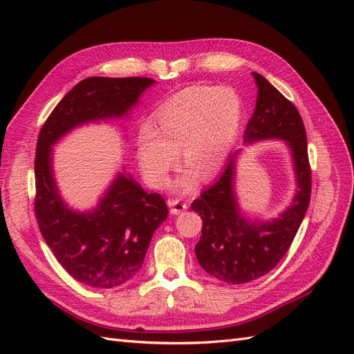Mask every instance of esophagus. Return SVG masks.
Segmentation results:
<instances>
[{"label":"esophagus","mask_w":354,"mask_h":354,"mask_svg":"<svg viewBox=\"0 0 354 354\" xmlns=\"http://www.w3.org/2000/svg\"><path fill=\"white\" fill-rule=\"evenodd\" d=\"M168 207H169V212L173 214V216H178V214H181L185 209H187V203L183 202L181 199H169Z\"/></svg>","instance_id":"obj_1"}]
</instances>
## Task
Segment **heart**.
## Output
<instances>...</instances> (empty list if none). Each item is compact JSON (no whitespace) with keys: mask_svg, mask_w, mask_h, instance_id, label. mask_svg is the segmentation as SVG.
Here are the masks:
<instances>
[{"mask_svg":"<svg viewBox=\"0 0 354 354\" xmlns=\"http://www.w3.org/2000/svg\"><path fill=\"white\" fill-rule=\"evenodd\" d=\"M243 102L232 87L196 85L181 90L158 106L153 125L145 124L137 136V159L146 180L162 186L168 171L181 159L207 180L217 174L238 136ZM178 186L189 189L192 177L185 176Z\"/></svg>","mask_w":354,"mask_h":354,"instance_id":"heart-1","label":"heart"}]
</instances>
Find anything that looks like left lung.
I'll return each instance as SVG.
<instances>
[{"mask_svg":"<svg viewBox=\"0 0 354 354\" xmlns=\"http://www.w3.org/2000/svg\"><path fill=\"white\" fill-rule=\"evenodd\" d=\"M252 77L259 94L243 143L272 138L283 140L292 156L297 190L291 205L277 218L248 220L241 211L234 192L236 159L241 153L234 151L216 183L192 203V209L202 218V234L195 246L201 267L217 279L233 285L259 279L282 260L306 216L312 194V171L301 116L263 75L254 72Z\"/></svg>","mask_w":354,"mask_h":354,"instance_id":"8db88e82","label":"left lung"}]
</instances>
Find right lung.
<instances>
[{
    "label": "right lung",
    "instance_id": "add662e5",
    "mask_svg": "<svg viewBox=\"0 0 354 354\" xmlns=\"http://www.w3.org/2000/svg\"><path fill=\"white\" fill-rule=\"evenodd\" d=\"M152 78L82 80L42 125L35 156V216L42 238L73 279L115 288L142 269L155 230L168 216L165 199L118 173L91 211H75L62 199L53 171V146L73 128L120 120L137 104Z\"/></svg>",
    "mask_w": 354,
    "mask_h": 354
}]
</instances>
